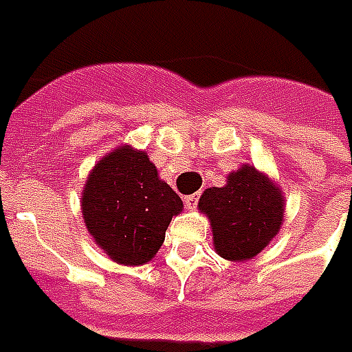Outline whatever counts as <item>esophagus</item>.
I'll return each instance as SVG.
<instances>
[{"instance_id":"34e87169","label":"esophagus","mask_w":352,"mask_h":352,"mask_svg":"<svg viewBox=\"0 0 352 352\" xmlns=\"http://www.w3.org/2000/svg\"><path fill=\"white\" fill-rule=\"evenodd\" d=\"M184 201H186V206H188V208H195L197 201H199V193L188 195V197H186V199H184Z\"/></svg>"}]
</instances>
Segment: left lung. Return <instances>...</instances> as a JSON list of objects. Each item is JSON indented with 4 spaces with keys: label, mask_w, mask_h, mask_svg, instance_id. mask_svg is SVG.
Masks as SVG:
<instances>
[{
    "label": "left lung",
    "mask_w": 352,
    "mask_h": 352,
    "mask_svg": "<svg viewBox=\"0 0 352 352\" xmlns=\"http://www.w3.org/2000/svg\"><path fill=\"white\" fill-rule=\"evenodd\" d=\"M208 216L214 248L229 261L258 256L276 236L284 220V197L276 184L244 164L223 188H208L199 199Z\"/></svg>",
    "instance_id": "left-lung-1"
}]
</instances>
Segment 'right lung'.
I'll use <instances>...</instances> for the list:
<instances>
[{"instance_id":"1","label":"right lung","mask_w":352,"mask_h":352,"mask_svg":"<svg viewBox=\"0 0 352 352\" xmlns=\"http://www.w3.org/2000/svg\"><path fill=\"white\" fill-rule=\"evenodd\" d=\"M182 208L180 195L159 178L148 153L131 146L102 157L81 193L85 226L94 243L123 265L148 263Z\"/></svg>"}]
</instances>
